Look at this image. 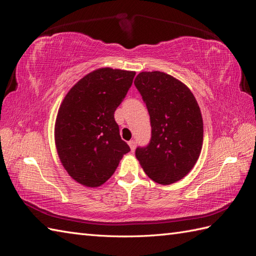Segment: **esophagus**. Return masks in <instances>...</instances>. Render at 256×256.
Segmentation results:
<instances>
[{"label":"esophagus","mask_w":256,"mask_h":256,"mask_svg":"<svg viewBox=\"0 0 256 256\" xmlns=\"http://www.w3.org/2000/svg\"><path fill=\"white\" fill-rule=\"evenodd\" d=\"M128 144H129V146H130V150H131V152H134V150H136V143L134 141H129V142H128Z\"/></svg>","instance_id":"34e87169"}]
</instances>
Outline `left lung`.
I'll list each match as a JSON object with an SVG mask.
<instances>
[{
	"instance_id": "obj_1",
	"label": "left lung",
	"mask_w": 256,
	"mask_h": 256,
	"mask_svg": "<svg viewBox=\"0 0 256 256\" xmlns=\"http://www.w3.org/2000/svg\"><path fill=\"white\" fill-rule=\"evenodd\" d=\"M134 85L150 118L152 138L136 157L150 180L160 184L180 180L194 166L203 145V118L196 97L174 76L140 72Z\"/></svg>"
}]
</instances>
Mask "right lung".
<instances>
[{"mask_svg": "<svg viewBox=\"0 0 256 256\" xmlns=\"http://www.w3.org/2000/svg\"><path fill=\"white\" fill-rule=\"evenodd\" d=\"M134 72L99 68L76 82L58 112L54 138L60 160L72 178L96 188L130 152L114 112L127 95Z\"/></svg>", "mask_w": 256, "mask_h": 256, "instance_id": "1", "label": "right lung"}]
</instances>
